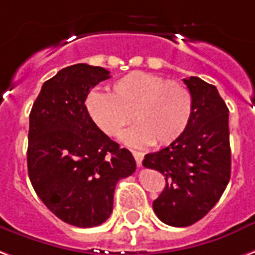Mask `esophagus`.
<instances>
[{"mask_svg": "<svg viewBox=\"0 0 255 255\" xmlns=\"http://www.w3.org/2000/svg\"><path fill=\"white\" fill-rule=\"evenodd\" d=\"M132 155L135 156V161H136L137 166H142V161H143V154L139 151H135L132 150Z\"/></svg>", "mask_w": 255, "mask_h": 255, "instance_id": "obj_1", "label": "esophagus"}]
</instances>
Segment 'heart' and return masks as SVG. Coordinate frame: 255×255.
<instances>
[{"label":"heart","instance_id":"b5f03b06","mask_svg":"<svg viewBox=\"0 0 255 255\" xmlns=\"http://www.w3.org/2000/svg\"><path fill=\"white\" fill-rule=\"evenodd\" d=\"M85 107L92 122L108 136L119 135L133 116L137 126L123 133L124 142L166 146L186 131L193 113V97L182 82L132 71L115 81L109 94H88Z\"/></svg>","mask_w":255,"mask_h":255}]
</instances>
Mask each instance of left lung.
Listing matches in <instances>:
<instances>
[{"label":"left lung","mask_w":255,"mask_h":255,"mask_svg":"<svg viewBox=\"0 0 255 255\" xmlns=\"http://www.w3.org/2000/svg\"><path fill=\"white\" fill-rule=\"evenodd\" d=\"M193 97L186 131L143 166L165 175L166 186L152 208L162 222L186 227L199 222L223 195L231 175L228 108L218 89L197 77L184 80Z\"/></svg>","instance_id":"obj_1"}]
</instances>
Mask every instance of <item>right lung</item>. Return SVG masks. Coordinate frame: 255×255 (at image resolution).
I'll use <instances>...</instances> for the list:
<instances>
[{
	"label": "right lung",
	"instance_id": "add662e5",
	"mask_svg": "<svg viewBox=\"0 0 255 255\" xmlns=\"http://www.w3.org/2000/svg\"><path fill=\"white\" fill-rule=\"evenodd\" d=\"M108 70L86 63L46 81L29 115L28 175L52 214L75 227H96L111 216L119 180L131 175V151L100 129L86 112L90 89Z\"/></svg>",
	"mask_w": 255,
	"mask_h": 255
}]
</instances>
